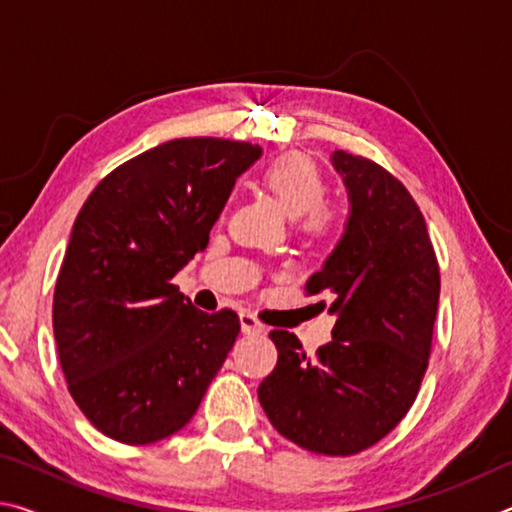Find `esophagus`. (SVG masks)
I'll return each instance as SVG.
<instances>
[{
    "label": "esophagus",
    "mask_w": 512,
    "mask_h": 512,
    "mask_svg": "<svg viewBox=\"0 0 512 512\" xmlns=\"http://www.w3.org/2000/svg\"><path fill=\"white\" fill-rule=\"evenodd\" d=\"M239 325H241V332H244V334H253V336L264 334V325L259 323L255 316H250V314H241L239 316Z\"/></svg>",
    "instance_id": "34e87169"
}]
</instances>
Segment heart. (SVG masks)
Returning <instances> with one entry per match:
<instances>
[{"label":"heart","mask_w":512,"mask_h":512,"mask_svg":"<svg viewBox=\"0 0 512 512\" xmlns=\"http://www.w3.org/2000/svg\"><path fill=\"white\" fill-rule=\"evenodd\" d=\"M262 183L284 214L298 221L305 235L325 239L339 232L341 214L323 203L327 194L323 173L305 155L289 153L273 160L264 171Z\"/></svg>","instance_id":"heart-1"}]
</instances>
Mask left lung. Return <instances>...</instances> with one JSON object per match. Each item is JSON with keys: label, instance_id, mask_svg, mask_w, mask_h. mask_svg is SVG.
<instances>
[{"label": "left lung", "instance_id": "left-lung-1", "mask_svg": "<svg viewBox=\"0 0 512 512\" xmlns=\"http://www.w3.org/2000/svg\"><path fill=\"white\" fill-rule=\"evenodd\" d=\"M348 221L307 293L332 296V341L314 359L273 329L277 366L257 388L273 427L327 456L363 452L395 429L420 391L440 298L427 223L406 187L359 155L334 151Z\"/></svg>", "mask_w": 512, "mask_h": 512}]
</instances>
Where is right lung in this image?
<instances>
[{"label": "right lung", "instance_id": "add662e5", "mask_svg": "<svg viewBox=\"0 0 512 512\" xmlns=\"http://www.w3.org/2000/svg\"><path fill=\"white\" fill-rule=\"evenodd\" d=\"M250 142L185 137L101 180L76 216L54 291L69 393L126 445L169 438L194 418L239 334L232 309L205 314L171 277L210 244Z\"/></svg>", "mask_w": 512, "mask_h": 512}]
</instances>
